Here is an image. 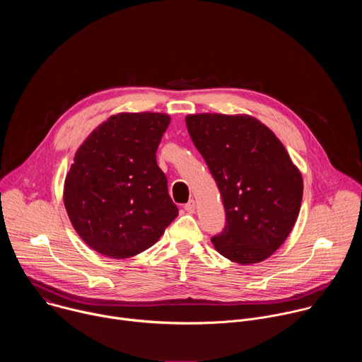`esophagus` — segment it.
I'll list each match as a JSON object with an SVG mask.
<instances>
[{
	"mask_svg": "<svg viewBox=\"0 0 362 362\" xmlns=\"http://www.w3.org/2000/svg\"><path fill=\"white\" fill-rule=\"evenodd\" d=\"M185 211L189 212V214H194V211H196L194 200H189V202L185 204Z\"/></svg>",
	"mask_w": 362,
	"mask_h": 362,
	"instance_id": "obj_1",
	"label": "esophagus"
}]
</instances>
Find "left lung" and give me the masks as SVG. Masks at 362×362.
Here are the masks:
<instances>
[{
    "label": "left lung",
    "mask_w": 362,
    "mask_h": 362,
    "mask_svg": "<svg viewBox=\"0 0 362 362\" xmlns=\"http://www.w3.org/2000/svg\"><path fill=\"white\" fill-rule=\"evenodd\" d=\"M187 132L222 196L226 225L215 249L239 265L262 262L286 240L303 180L275 133L247 115L186 116Z\"/></svg>",
    "instance_id": "obj_1"
}]
</instances>
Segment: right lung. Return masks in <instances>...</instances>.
Returning <instances> with one entry per match:
<instances>
[{"label":"right lung","mask_w":362,"mask_h":362,"mask_svg":"<svg viewBox=\"0 0 362 362\" xmlns=\"http://www.w3.org/2000/svg\"><path fill=\"white\" fill-rule=\"evenodd\" d=\"M170 116L119 113L77 148L64 180V206L78 236L113 259L156 243L179 215L156 151Z\"/></svg>","instance_id":"right-lung-1"}]
</instances>
